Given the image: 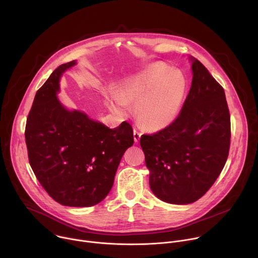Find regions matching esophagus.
<instances>
[{
	"label": "esophagus",
	"instance_id": "34e87169",
	"mask_svg": "<svg viewBox=\"0 0 258 258\" xmlns=\"http://www.w3.org/2000/svg\"><path fill=\"white\" fill-rule=\"evenodd\" d=\"M141 136H142V134L139 131L134 130V140H135V143H138L140 141Z\"/></svg>",
	"mask_w": 258,
	"mask_h": 258
}]
</instances>
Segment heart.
<instances>
[{
  "instance_id": "1",
  "label": "heart",
  "mask_w": 258,
  "mask_h": 258,
  "mask_svg": "<svg viewBox=\"0 0 258 258\" xmlns=\"http://www.w3.org/2000/svg\"><path fill=\"white\" fill-rule=\"evenodd\" d=\"M187 91V80L179 70L155 62L128 78L121 92H110L106 101L119 114L127 111L130 103L136 104L135 114L140 125L151 132H159L177 119Z\"/></svg>"
}]
</instances>
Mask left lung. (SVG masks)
<instances>
[{
	"mask_svg": "<svg viewBox=\"0 0 258 258\" xmlns=\"http://www.w3.org/2000/svg\"><path fill=\"white\" fill-rule=\"evenodd\" d=\"M192 85L177 119L143 135L140 144L153 194L170 204H190L213 185L228 159L231 120L225 91L195 59Z\"/></svg>",
	"mask_w": 258,
	"mask_h": 258,
	"instance_id": "8db88e82",
	"label": "left lung"
}]
</instances>
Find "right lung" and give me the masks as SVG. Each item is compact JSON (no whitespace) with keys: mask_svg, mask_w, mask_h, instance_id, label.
I'll use <instances>...</instances> for the list:
<instances>
[{"mask_svg":"<svg viewBox=\"0 0 258 258\" xmlns=\"http://www.w3.org/2000/svg\"><path fill=\"white\" fill-rule=\"evenodd\" d=\"M73 60L56 68L36 92L25 126L29 164L46 192L58 203L90 207L111 190L133 128L123 121L109 128L58 99L63 73Z\"/></svg>","mask_w":258,"mask_h":258,"instance_id":"1","label":"right lung"}]
</instances>
